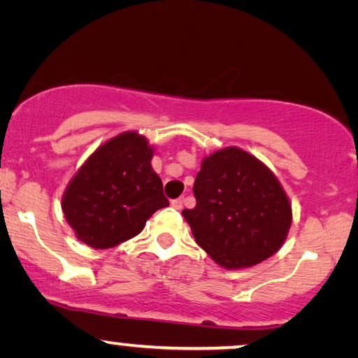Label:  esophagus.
Returning <instances> with one entry per match:
<instances>
[{"instance_id":"obj_1","label":"esophagus","mask_w":358,"mask_h":358,"mask_svg":"<svg viewBox=\"0 0 358 358\" xmlns=\"http://www.w3.org/2000/svg\"><path fill=\"white\" fill-rule=\"evenodd\" d=\"M171 206H173L175 210H182V208H183V198H176V200L171 201Z\"/></svg>"}]
</instances>
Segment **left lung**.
<instances>
[{
  "label": "left lung",
  "instance_id": "8db88e82",
  "mask_svg": "<svg viewBox=\"0 0 358 358\" xmlns=\"http://www.w3.org/2000/svg\"><path fill=\"white\" fill-rule=\"evenodd\" d=\"M193 193L196 206L182 213L194 241L216 264L251 268L286 241L291 201L273 171L251 153L226 147L203 158Z\"/></svg>",
  "mask_w": 358,
  "mask_h": 358
}]
</instances>
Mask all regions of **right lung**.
Listing matches in <instances>:
<instances>
[{"instance_id":"obj_1","label":"right lung","mask_w":358,"mask_h":358,"mask_svg":"<svg viewBox=\"0 0 358 358\" xmlns=\"http://www.w3.org/2000/svg\"><path fill=\"white\" fill-rule=\"evenodd\" d=\"M152 157L148 140L129 130L107 140L85 160L61 203L78 239L96 250L114 248L137 236L153 213L169 206Z\"/></svg>"}]
</instances>
